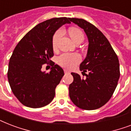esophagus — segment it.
I'll use <instances>...</instances> for the list:
<instances>
[{"label":"esophagus","instance_id":"1","mask_svg":"<svg viewBox=\"0 0 131 131\" xmlns=\"http://www.w3.org/2000/svg\"><path fill=\"white\" fill-rule=\"evenodd\" d=\"M64 73H70L69 71H68V70H67V69H64Z\"/></svg>","mask_w":131,"mask_h":131}]
</instances>
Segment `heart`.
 <instances>
[{
  "mask_svg": "<svg viewBox=\"0 0 131 131\" xmlns=\"http://www.w3.org/2000/svg\"><path fill=\"white\" fill-rule=\"evenodd\" d=\"M69 35L74 43L82 42L84 39V35L80 29L75 27L70 28L69 30ZM63 34L62 29L58 30L52 38V47L56 49L60 39ZM81 60V58L75 53H63L58 58V62L60 65L69 69H71L75 67Z\"/></svg>",
  "mask_w": 131,
  "mask_h": 131,
  "instance_id": "obj_1",
  "label": "heart"
}]
</instances>
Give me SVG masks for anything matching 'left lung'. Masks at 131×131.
<instances>
[{
    "instance_id": "1",
    "label": "left lung",
    "mask_w": 131,
    "mask_h": 131,
    "mask_svg": "<svg viewBox=\"0 0 131 131\" xmlns=\"http://www.w3.org/2000/svg\"><path fill=\"white\" fill-rule=\"evenodd\" d=\"M70 21L84 30L88 39L87 55L80 64V69L86 78L71 73L73 82L69 85L72 102L82 110L101 107L111 99L120 78L118 58L103 34L85 19L69 18Z\"/></svg>"
}]
</instances>
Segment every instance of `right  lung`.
Segmentation results:
<instances>
[{"mask_svg":"<svg viewBox=\"0 0 131 131\" xmlns=\"http://www.w3.org/2000/svg\"><path fill=\"white\" fill-rule=\"evenodd\" d=\"M69 18L56 17L39 24L30 30L13 50L7 73L11 90L19 102L31 108L51 103L64 71L51 60L52 38L60 27L70 24ZM52 66L49 73L41 71L44 63Z\"/></svg>","mask_w":131,"mask_h":131,"instance_id":"add662e5","label":"right lung"}]
</instances>
